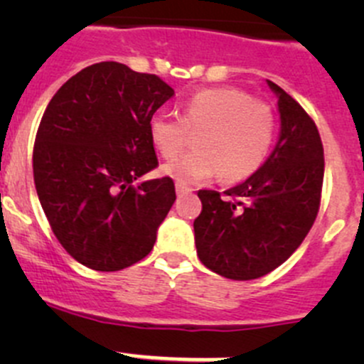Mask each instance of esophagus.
I'll return each mask as SVG.
<instances>
[{"instance_id": "esophagus-1", "label": "esophagus", "mask_w": 364, "mask_h": 364, "mask_svg": "<svg viewBox=\"0 0 364 364\" xmlns=\"http://www.w3.org/2000/svg\"><path fill=\"white\" fill-rule=\"evenodd\" d=\"M176 192H178V196H181V193L192 192V188H190V186L181 185V183H176Z\"/></svg>"}]
</instances>
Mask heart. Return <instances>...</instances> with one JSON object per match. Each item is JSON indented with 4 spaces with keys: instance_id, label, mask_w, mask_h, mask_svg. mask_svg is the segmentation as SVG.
I'll return each instance as SVG.
<instances>
[{
    "instance_id": "b5f03b06",
    "label": "heart",
    "mask_w": 364,
    "mask_h": 364,
    "mask_svg": "<svg viewBox=\"0 0 364 364\" xmlns=\"http://www.w3.org/2000/svg\"><path fill=\"white\" fill-rule=\"evenodd\" d=\"M149 139L164 159L185 149L190 130L197 149L164 167L181 185H192L220 174L223 181H241L260 168L277 135V116L266 102L253 100L237 87H211L183 102L181 117L153 114Z\"/></svg>"
}]
</instances>
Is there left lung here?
Segmentation results:
<instances>
[{
  "mask_svg": "<svg viewBox=\"0 0 364 364\" xmlns=\"http://www.w3.org/2000/svg\"><path fill=\"white\" fill-rule=\"evenodd\" d=\"M280 137L269 159L223 196L199 190L196 247L208 269L230 280H255L277 269L310 232L321 208L324 148L314 119L280 86Z\"/></svg>",
  "mask_w": 364,
  "mask_h": 364,
  "instance_id": "8db88e82",
  "label": "left lung"
}]
</instances>
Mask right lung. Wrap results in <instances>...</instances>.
I'll return each instance as SVG.
<instances>
[{"instance_id":"add662e5","label":"right lung","mask_w":364,"mask_h":364,"mask_svg":"<svg viewBox=\"0 0 364 364\" xmlns=\"http://www.w3.org/2000/svg\"><path fill=\"white\" fill-rule=\"evenodd\" d=\"M174 90L153 73L102 61L70 77L47 105L33 148L36 193L54 236L77 262L119 271L153 250L176 200L148 124Z\"/></svg>"}]
</instances>
